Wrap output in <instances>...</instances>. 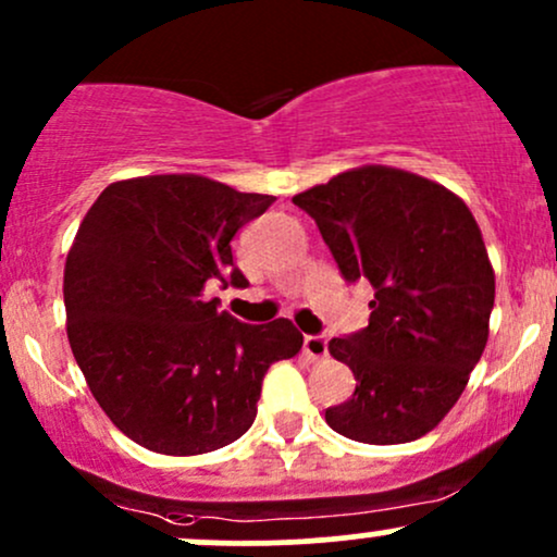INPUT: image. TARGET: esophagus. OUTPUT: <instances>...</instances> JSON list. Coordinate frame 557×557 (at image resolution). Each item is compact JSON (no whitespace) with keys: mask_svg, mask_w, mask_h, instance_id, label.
<instances>
[{"mask_svg":"<svg viewBox=\"0 0 557 557\" xmlns=\"http://www.w3.org/2000/svg\"><path fill=\"white\" fill-rule=\"evenodd\" d=\"M304 354H307L309 359H325L327 357L325 335H304Z\"/></svg>","mask_w":557,"mask_h":557,"instance_id":"esophagus-1","label":"esophagus"}]
</instances>
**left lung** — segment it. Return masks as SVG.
Wrapping results in <instances>:
<instances>
[{"mask_svg": "<svg viewBox=\"0 0 557 557\" xmlns=\"http://www.w3.org/2000/svg\"><path fill=\"white\" fill-rule=\"evenodd\" d=\"M346 283L375 290L370 325L330 341L357 377L325 409L341 436L405 444L444 420L488 338L494 272L473 213L425 176L362 166L298 193Z\"/></svg>", "mask_w": 557, "mask_h": 557, "instance_id": "1", "label": "left lung"}]
</instances>
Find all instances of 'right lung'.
Segmentation results:
<instances>
[{
	"mask_svg": "<svg viewBox=\"0 0 557 557\" xmlns=\"http://www.w3.org/2000/svg\"><path fill=\"white\" fill-rule=\"evenodd\" d=\"M274 203L195 174L113 182L65 259L69 341L97 405L139 447L203 455L253 425L269 364L296 357L288 320L246 325L206 285L246 288L232 237Z\"/></svg>",
	"mask_w": 557,
	"mask_h": 557,
	"instance_id": "add662e5",
	"label": "right lung"
}]
</instances>
